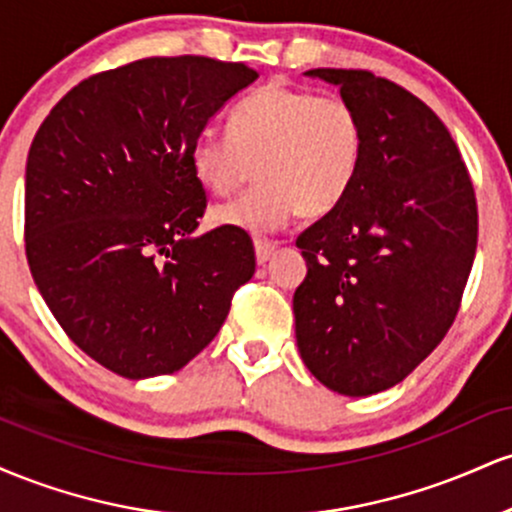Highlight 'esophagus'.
Listing matches in <instances>:
<instances>
[{
    "label": "esophagus",
    "instance_id": "esophagus-1",
    "mask_svg": "<svg viewBox=\"0 0 512 512\" xmlns=\"http://www.w3.org/2000/svg\"><path fill=\"white\" fill-rule=\"evenodd\" d=\"M274 250H276L274 240H262V238H257V240H255V257H257V264L267 262L269 257L274 255Z\"/></svg>",
    "mask_w": 512,
    "mask_h": 512
}]
</instances>
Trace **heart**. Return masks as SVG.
<instances>
[{
  "mask_svg": "<svg viewBox=\"0 0 512 512\" xmlns=\"http://www.w3.org/2000/svg\"><path fill=\"white\" fill-rule=\"evenodd\" d=\"M366 154L363 120L342 96L267 84L228 115L226 132L204 129L190 146L199 185L226 197L260 175L252 190L211 211V223L269 233L303 211L330 214L354 190Z\"/></svg>",
  "mask_w": 512,
  "mask_h": 512,
  "instance_id": "1",
  "label": "heart"
}]
</instances>
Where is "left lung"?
I'll list each match as a JSON object with an SVG mask.
<instances>
[{"label": "left lung", "instance_id": "1", "mask_svg": "<svg viewBox=\"0 0 512 512\" xmlns=\"http://www.w3.org/2000/svg\"><path fill=\"white\" fill-rule=\"evenodd\" d=\"M354 103L366 154L354 190L305 228L296 342L322 385L368 397L443 342L477 252V197L448 127L407 88L363 69H310Z\"/></svg>", "mask_w": 512, "mask_h": 512}]
</instances>
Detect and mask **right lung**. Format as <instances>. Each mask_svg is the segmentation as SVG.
<instances>
[{"label":"right lung","mask_w":512,"mask_h":512,"mask_svg":"<svg viewBox=\"0 0 512 512\" xmlns=\"http://www.w3.org/2000/svg\"><path fill=\"white\" fill-rule=\"evenodd\" d=\"M255 79L243 62L146 57L88 76L35 132L28 267L67 337L122 378L190 363L255 274L245 231L195 236L207 192L190 168L197 134Z\"/></svg>","instance_id":"right-lung-1"}]
</instances>
